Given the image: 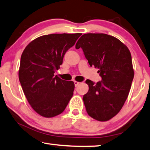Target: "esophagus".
I'll return each mask as SVG.
<instances>
[{"label": "esophagus", "instance_id": "1", "mask_svg": "<svg viewBox=\"0 0 150 150\" xmlns=\"http://www.w3.org/2000/svg\"><path fill=\"white\" fill-rule=\"evenodd\" d=\"M80 83V82H77V81H74V85H75V86H79V84Z\"/></svg>", "mask_w": 150, "mask_h": 150}]
</instances>
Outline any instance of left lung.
<instances>
[{"mask_svg": "<svg viewBox=\"0 0 150 150\" xmlns=\"http://www.w3.org/2000/svg\"><path fill=\"white\" fill-rule=\"evenodd\" d=\"M76 48H82L90 66L99 69L102 80H86L88 91L83 101L87 114L101 122L114 117L122 109L134 77L131 54L126 45L106 34H84Z\"/></svg>", "mask_w": 150, "mask_h": 150, "instance_id": "left-lung-1", "label": "left lung"}]
</instances>
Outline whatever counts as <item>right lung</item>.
Segmentation results:
<instances>
[{"instance_id": "right-lung-1", "label": "right lung", "mask_w": 150, "mask_h": 150, "mask_svg": "<svg viewBox=\"0 0 150 150\" xmlns=\"http://www.w3.org/2000/svg\"><path fill=\"white\" fill-rule=\"evenodd\" d=\"M81 34L40 36L31 41L21 54L19 82L28 103L41 116L52 118L62 114L73 96L74 82L61 79L54 73Z\"/></svg>"}]
</instances>
